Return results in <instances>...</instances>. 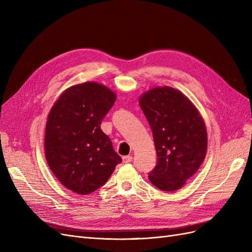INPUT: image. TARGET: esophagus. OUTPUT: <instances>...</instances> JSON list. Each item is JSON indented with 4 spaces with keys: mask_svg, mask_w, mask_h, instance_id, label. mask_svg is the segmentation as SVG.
Segmentation results:
<instances>
[{
    "mask_svg": "<svg viewBox=\"0 0 252 252\" xmlns=\"http://www.w3.org/2000/svg\"><path fill=\"white\" fill-rule=\"evenodd\" d=\"M132 162V157L131 156H125L123 157V163L127 164V163H130Z\"/></svg>",
    "mask_w": 252,
    "mask_h": 252,
    "instance_id": "obj_1",
    "label": "esophagus"
}]
</instances>
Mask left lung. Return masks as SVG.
Instances as JSON below:
<instances>
[{"label": "left lung", "instance_id": "obj_1", "mask_svg": "<svg viewBox=\"0 0 252 252\" xmlns=\"http://www.w3.org/2000/svg\"><path fill=\"white\" fill-rule=\"evenodd\" d=\"M154 135L158 161L149 181L174 191L199 170L207 150V131L194 105L179 90L158 87L140 98Z\"/></svg>", "mask_w": 252, "mask_h": 252}]
</instances>
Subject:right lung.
<instances>
[{"mask_svg": "<svg viewBox=\"0 0 252 252\" xmlns=\"http://www.w3.org/2000/svg\"><path fill=\"white\" fill-rule=\"evenodd\" d=\"M114 102L110 89L87 82L68 88L49 113L45 156L58 180L73 192L95 191L122 162L101 129Z\"/></svg>", "mask_w": 252, "mask_h": 252, "instance_id": "right-lung-1", "label": "right lung"}]
</instances>
